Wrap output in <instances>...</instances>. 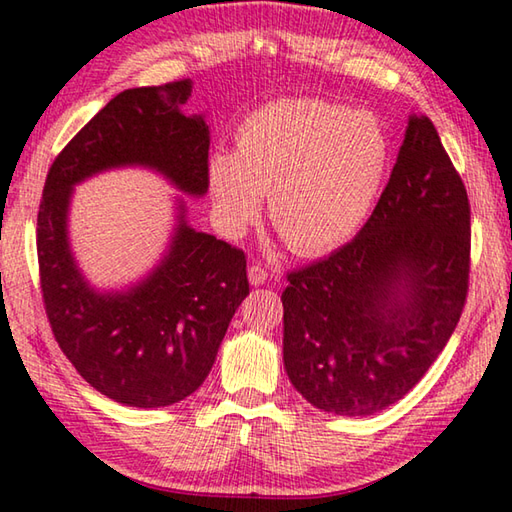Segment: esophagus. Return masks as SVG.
<instances>
[{"mask_svg":"<svg viewBox=\"0 0 512 512\" xmlns=\"http://www.w3.org/2000/svg\"><path fill=\"white\" fill-rule=\"evenodd\" d=\"M266 277H268L266 268H262L259 264L248 266V280H250V284H253V287H259V284H264Z\"/></svg>","mask_w":512,"mask_h":512,"instance_id":"34e87169","label":"esophagus"}]
</instances>
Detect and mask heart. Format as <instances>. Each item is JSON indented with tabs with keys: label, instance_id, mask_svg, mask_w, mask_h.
<instances>
[{
	"label": "heart",
	"instance_id": "heart-1",
	"mask_svg": "<svg viewBox=\"0 0 512 512\" xmlns=\"http://www.w3.org/2000/svg\"><path fill=\"white\" fill-rule=\"evenodd\" d=\"M391 167V137L377 117L325 101H277L237 128L235 153L207 160L212 210L237 237L271 194L273 228L298 255L348 241L375 205Z\"/></svg>",
	"mask_w": 512,
	"mask_h": 512
}]
</instances>
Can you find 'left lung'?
<instances>
[{
  "label": "left lung",
  "mask_w": 512,
  "mask_h": 512,
  "mask_svg": "<svg viewBox=\"0 0 512 512\" xmlns=\"http://www.w3.org/2000/svg\"><path fill=\"white\" fill-rule=\"evenodd\" d=\"M470 275V203L424 115L350 244L289 273L284 368L320 411L357 418L411 391L454 334Z\"/></svg>",
  "instance_id": "left-lung-1"
}]
</instances>
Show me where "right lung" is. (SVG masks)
<instances>
[{"label": "right lung", "instance_id": "1", "mask_svg": "<svg viewBox=\"0 0 512 512\" xmlns=\"http://www.w3.org/2000/svg\"><path fill=\"white\" fill-rule=\"evenodd\" d=\"M189 97V79L119 92L51 164L38 212L42 298L60 350L101 395L137 409L171 406L203 384L248 296L244 253L187 223V196L207 194L210 151L205 115L183 112ZM128 166L179 189L177 219L149 274L99 290L73 257L68 207L76 184Z\"/></svg>", "mask_w": 512, "mask_h": 512}]
</instances>
